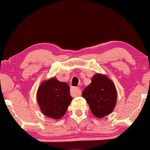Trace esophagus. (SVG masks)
Returning a JSON list of instances; mask_svg holds the SVG:
<instances>
[{
	"mask_svg": "<svg viewBox=\"0 0 150 150\" xmlns=\"http://www.w3.org/2000/svg\"><path fill=\"white\" fill-rule=\"evenodd\" d=\"M70 94L72 97H76L81 95V90L79 87H71L70 90Z\"/></svg>",
	"mask_w": 150,
	"mask_h": 150,
	"instance_id": "esophagus-1",
	"label": "esophagus"
}]
</instances>
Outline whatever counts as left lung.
<instances>
[{
    "instance_id": "1",
    "label": "left lung",
    "mask_w": 150,
    "mask_h": 150,
    "mask_svg": "<svg viewBox=\"0 0 150 150\" xmlns=\"http://www.w3.org/2000/svg\"><path fill=\"white\" fill-rule=\"evenodd\" d=\"M82 97L89 104L92 114L101 118L111 113L115 108L117 92L115 84L108 77L97 74L82 92Z\"/></svg>"
}]
</instances>
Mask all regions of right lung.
<instances>
[{
    "label": "right lung",
    "instance_id": "obj_1",
    "mask_svg": "<svg viewBox=\"0 0 150 150\" xmlns=\"http://www.w3.org/2000/svg\"><path fill=\"white\" fill-rule=\"evenodd\" d=\"M69 91L67 83L55 78L43 81L37 93V100L42 113L53 119L62 118L72 100Z\"/></svg>",
    "mask_w": 150,
    "mask_h": 150
}]
</instances>
